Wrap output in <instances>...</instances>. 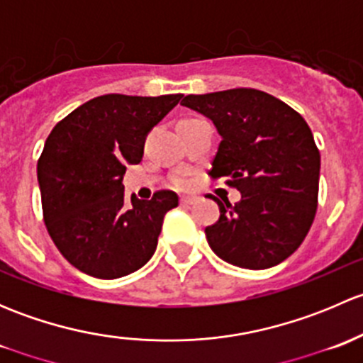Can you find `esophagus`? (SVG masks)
<instances>
[{
  "label": "esophagus",
  "instance_id": "obj_1",
  "mask_svg": "<svg viewBox=\"0 0 363 363\" xmlns=\"http://www.w3.org/2000/svg\"><path fill=\"white\" fill-rule=\"evenodd\" d=\"M195 202V196H181V205H193Z\"/></svg>",
  "mask_w": 363,
  "mask_h": 363
}]
</instances>
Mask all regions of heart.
Returning <instances> with one entry per match:
<instances>
[{"instance_id":"heart-1","label":"heart","mask_w":363,"mask_h":363,"mask_svg":"<svg viewBox=\"0 0 363 363\" xmlns=\"http://www.w3.org/2000/svg\"><path fill=\"white\" fill-rule=\"evenodd\" d=\"M170 186L177 189H188L191 186V177L188 172H175L170 175Z\"/></svg>"}]
</instances>
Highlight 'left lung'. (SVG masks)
I'll return each mask as SVG.
<instances>
[{"mask_svg": "<svg viewBox=\"0 0 363 363\" xmlns=\"http://www.w3.org/2000/svg\"><path fill=\"white\" fill-rule=\"evenodd\" d=\"M184 107L203 113L223 140L208 170L242 199L219 205L205 228L211 250L242 269L262 270L298 250L314 221L320 189V151L298 112L251 87L188 94Z\"/></svg>", "mask_w": 363, "mask_h": 363, "instance_id": "8db88e82", "label": "left lung"}]
</instances>
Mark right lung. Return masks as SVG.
<instances>
[{"instance_id":"1","label":"right lung","mask_w":363,"mask_h":363,"mask_svg":"<svg viewBox=\"0 0 363 363\" xmlns=\"http://www.w3.org/2000/svg\"><path fill=\"white\" fill-rule=\"evenodd\" d=\"M182 94H104L52 128L38 158L47 232L75 269L117 279L156 251L163 218L179 196L160 189L151 200L124 196L126 164L140 163L145 135Z\"/></svg>"}]
</instances>
